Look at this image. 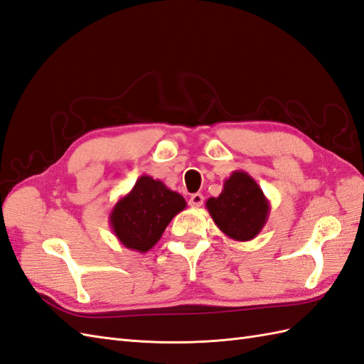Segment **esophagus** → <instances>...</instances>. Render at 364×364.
<instances>
[{
  "mask_svg": "<svg viewBox=\"0 0 364 364\" xmlns=\"http://www.w3.org/2000/svg\"><path fill=\"white\" fill-rule=\"evenodd\" d=\"M203 201H205V197L201 196V193H192L191 198H189V205L192 208H200L203 205Z\"/></svg>",
  "mask_w": 364,
  "mask_h": 364,
  "instance_id": "1",
  "label": "esophagus"
}]
</instances>
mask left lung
Returning a JSON list of instances; mask_svg holds the SVG:
<instances>
[{
    "label": "left lung",
    "mask_w": 364,
    "mask_h": 364,
    "mask_svg": "<svg viewBox=\"0 0 364 364\" xmlns=\"http://www.w3.org/2000/svg\"><path fill=\"white\" fill-rule=\"evenodd\" d=\"M206 209L225 235L248 242L257 237L269 215V201L260 186L245 171H234L218 197L206 201Z\"/></svg>",
    "instance_id": "8db88e82"
}]
</instances>
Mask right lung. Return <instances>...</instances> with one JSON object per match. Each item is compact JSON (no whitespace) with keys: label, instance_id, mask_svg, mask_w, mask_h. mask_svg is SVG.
Instances as JSON below:
<instances>
[{"label":"right lung","instance_id":"add662e5","mask_svg":"<svg viewBox=\"0 0 364 364\" xmlns=\"http://www.w3.org/2000/svg\"><path fill=\"white\" fill-rule=\"evenodd\" d=\"M188 203L178 192L142 175L127 196L116 201L108 222L112 231L127 250L147 252L155 247L172 218Z\"/></svg>","mask_w":364,"mask_h":364}]
</instances>
